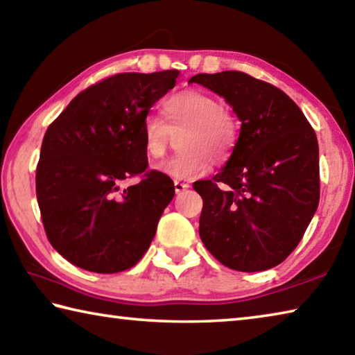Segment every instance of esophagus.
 Masks as SVG:
<instances>
[{
	"label": "esophagus",
	"instance_id": "esophagus-1",
	"mask_svg": "<svg viewBox=\"0 0 355 355\" xmlns=\"http://www.w3.org/2000/svg\"><path fill=\"white\" fill-rule=\"evenodd\" d=\"M173 186H175V192L177 194H180V192H183L189 188V183H183V182H175L173 183Z\"/></svg>",
	"mask_w": 355,
	"mask_h": 355
}]
</instances>
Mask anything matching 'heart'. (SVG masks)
Listing matches in <instances>:
<instances>
[{"mask_svg":"<svg viewBox=\"0 0 355 355\" xmlns=\"http://www.w3.org/2000/svg\"><path fill=\"white\" fill-rule=\"evenodd\" d=\"M164 120L148 116L142 123V144L148 158L159 159L171 146L172 135H180L182 152L156 166L173 180L191 182L208 173L211 163L225 164L235 155L241 125L236 114L207 92L197 89L173 94L163 105Z\"/></svg>","mask_w":355,"mask_h":355,"instance_id":"b5f03b06","label":"heart"}]
</instances>
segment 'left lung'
Masks as SVG:
<instances>
[{
	"label": "left lung",
	"mask_w": 355,
	"mask_h": 355,
	"mask_svg": "<svg viewBox=\"0 0 355 355\" xmlns=\"http://www.w3.org/2000/svg\"><path fill=\"white\" fill-rule=\"evenodd\" d=\"M241 120V139L213 180L192 184L203 199L199 233L209 254L243 272L277 266L296 249L320 202V152L299 106L244 71L199 73Z\"/></svg>",
	"instance_id": "1"
}]
</instances>
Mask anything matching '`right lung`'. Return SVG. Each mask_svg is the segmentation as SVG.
Masks as SVG:
<instances>
[{"instance_id": "right-lung-1", "label": "right lung", "mask_w": 355, "mask_h": 355, "mask_svg": "<svg viewBox=\"0 0 355 355\" xmlns=\"http://www.w3.org/2000/svg\"><path fill=\"white\" fill-rule=\"evenodd\" d=\"M178 75L107 76L78 94L46 128L35 194L48 241L75 266L122 272L150 248L175 189L164 173L147 169L142 123ZM131 178L138 183L122 189Z\"/></svg>"}]
</instances>
